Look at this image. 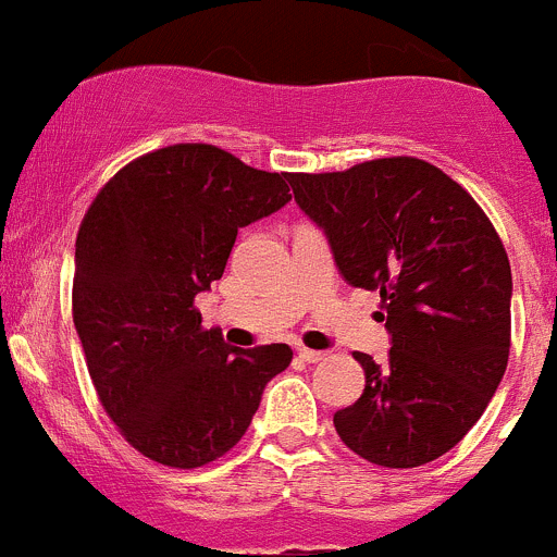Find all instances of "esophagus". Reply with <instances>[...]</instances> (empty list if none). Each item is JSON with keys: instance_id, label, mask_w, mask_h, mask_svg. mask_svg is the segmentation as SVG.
Here are the masks:
<instances>
[{"instance_id": "34e87169", "label": "esophagus", "mask_w": 557, "mask_h": 557, "mask_svg": "<svg viewBox=\"0 0 557 557\" xmlns=\"http://www.w3.org/2000/svg\"><path fill=\"white\" fill-rule=\"evenodd\" d=\"M296 354H299V359L307 361V364H318V361L326 359V354H321V350H310V348H299Z\"/></svg>"}]
</instances>
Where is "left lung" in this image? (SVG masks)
<instances>
[{"mask_svg": "<svg viewBox=\"0 0 557 557\" xmlns=\"http://www.w3.org/2000/svg\"><path fill=\"white\" fill-rule=\"evenodd\" d=\"M288 182L339 274L381 294L392 334L383 361L354 354L364 392L334 413V430L375 466L438 460L479 422L509 364L504 242L466 187L424 160H367Z\"/></svg>", "mask_w": 557, "mask_h": 557, "instance_id": "1", "label": "left lung"}]
</instances>
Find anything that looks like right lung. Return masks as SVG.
<instances>
[{
	"mask_svg": "<svg viewBox=\"0 0 557 557\" xmlns=\"http://www.w3.org/2000/svg\"><path fill=\"white\" fill-rule=\"evenodd\" d=\"M285 180L212 144H174L124 165L81 220L73 323L86 367L124 441L160 466L234 449L294 359L285 343L231 348L196 310L239 228L290 201Z\"/></svg>",
	"mask_w": 557,
	"mask_h": 557,
	"instance_id": "1",
	"label": "right lung"
}]
</instances>
